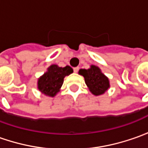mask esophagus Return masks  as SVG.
Segmentation results:
<instances>
[{
  "mask_svg": "<svg viewBox=\"0 0 148 148\" xmlns=\"http://www.w3.org/2000/svg\"><path fill=\"white\" fill-rule=\"evenodd\" d=\"M79 67H75V68H74V73H77V72L79 71Z\"/></svg>",
  "mask_w": 148,
  "mask_h": 148,
  "instance_id": "obj_1",
  "label": "esophagus"
}]
</instances>
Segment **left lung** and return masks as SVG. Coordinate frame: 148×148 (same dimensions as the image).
Instances as JSON below:
<instances>
[{
  "label": "left lung",
  "mask_w": 148,
  "mask_h": 148,
  "mask_svg": "<svg viewBox=\"0 0 148 148\" xmlns=\"http://www.w3.org/2000/svg\"><path fill=\"white\" fill-rule=\"evenodd\" d=\"M79 74L84 76L86 85L94 95H103L110 88L109 79L97 66L91 65L88 69H79Z\"/></svg>",
  "instance_id": "1"
}]
</instances>
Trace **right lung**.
Instances as JSON below:
<instances>
[{"label": "right lung", "mask_w": 148, "mask_h": 148, "mask_svg": "<svg viewBox=\"0 0 148 148\" xmlns=\"http://www.w3.org/2000/svg\"><path fill=\"white\" fill-rule=\"evenodd\" d=\"M73 72V69L70 66L62 68L57 64H52L48 68L47 72L38 79V89L45 95L54 97L60 90L64 77Z\"/></svg>", "instance_id": "right-lung-1"}]
</instances>
